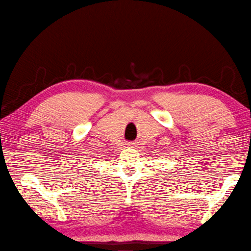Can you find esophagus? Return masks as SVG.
<instances>
[{"label":"esophagus","mask_w":251,"mask_h":251,"mask_svg":"<svg viewBox=\"0 0 251 251\" xmlns=\"http://www.w3.org/2000/svg\"><path fill=\"white\" fill-rule=\"evenodd\" d=\"M126 145H128V147L134 148V147H135V142H133V141H130V142H126Z\"/></svg>","instance_id":"34e87169"}]
</instances>
